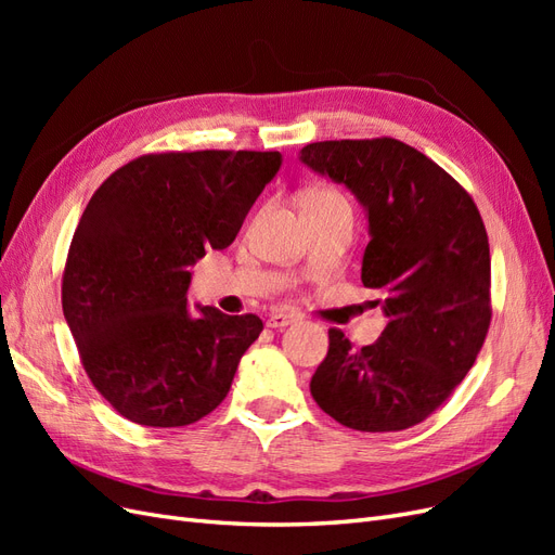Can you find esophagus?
I'll return each mask as SVG.
<instances>
[{
	"label": "esophagus",
	"mask_w": 555,
	"mask_h": 555,
	"mask_svg": "<svg viewBox=\"0 0 555 555\" xmlns=\"http://www.w3.org/2000/svg\"><path fill=\"white\" fill-rule=\"evenodd\" d=\"M298 322V314H294V312H282V310H275V312H271L268 314V326L271 328H284V326H289V324H296Z\"/></svg>",
	"instance_id": "obj_1"
}]
</instances>
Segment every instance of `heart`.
Here are the masks:
<instances>
[{
    "label": "heart",
    "instance_id": "b5f03b06",
    "mask_svg": "<svg viewBox=\"0 0 555 555\" xmlns=\"http://www.w3.org/2000/svg\"><path fill=\"white\" fill-rule=\"evenodd\" d=\"M322 196H340V194H335V192H331V190H324V192H319Z\"/></svg>",
    "mask_w": 555,
    "mask_h": 555
}]
</instances>
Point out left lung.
<instances>
[{"instance_id": "left-lung-1", "label": "left lung", "mask_w": 555, "mask_h": 555, "mask_svg": "<svg viewBox=\"0 0 555 555\" xmlns=\"http://www.w3.org/2000/svg\"><path fill=\"white\" fill-rule=\"evenodd\" d=\"M312 171L343 182L367 210L361 280L389 324L354 349L328 331L310 393L335 422L389 433L422 424L475 365L491 326V249L461 184L391 137L319 141L300 150Z\"/></svg>"}]
</instances>
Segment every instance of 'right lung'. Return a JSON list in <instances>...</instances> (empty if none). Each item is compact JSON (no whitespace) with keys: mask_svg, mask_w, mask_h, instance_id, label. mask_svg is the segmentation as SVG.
I'll return each mask as SVG.
<instances>
[{"mask_svg":"<svg viewBox=\"0 0 555 555\" xmlns=\"http://www.w3.org/2000/svg\"><path fill=\"white\" fill-rule=\"evenodd\" d=\"M280 153L196 150L131 159L99 188L66 255L62 310L82 367L111 408L178 428L227 398L257 314L188 310V271L236 238L280 171Z\"/></svg>","mask_w":555,"mask_h":555,"instance_id":"right-lung-1","label":"right lung"}]
</instances>
